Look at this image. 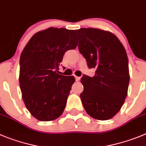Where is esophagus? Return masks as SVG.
Returning a JSON list of instances; mask_svg holds the SVG:
<instances>
[{
	"label": "esophagus",
	"instance_id": "obj_1",
	"mask_svg": "<svg viewBox=\"0 0 146 146\" xmlns=\"http://www.w3.org/2000/svg\"><path fill=\"white\" fill-rule=\"evenodd\" d=\"M75 80L77 82H78V81H80V77H77V76H75Z\"/></svg>",
	"mask_w": 146,
	"mask_h": 146
}]
</instances>
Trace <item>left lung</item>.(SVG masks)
Returning <instances> with one entry per match:
<instances>
[{
	"instance_id": "8db88e82",
	"label": "left lung",
	"mask_w": 146,
	"mask_h": 146,
	"mask_svg": "<svg viewBox=\"0 0 146 146\" xmlns=\"http://www.w3.org/2000/svg\"><path fill=\"white\" fill-rule=\"evenodd\" d=\"M79 51L90 69H96L93 77L83 74L84 90L80 94L84 109L93 118L108 120L117 114L124 104L129 82L126 50L113 33L94 28L76 30Z\"/></svg>"
}]
</instances>
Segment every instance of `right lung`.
<instances>
[{
	"label": "right lung",
	"mask_w": 146,
	"mask_h": 146,
	"mask_svg": "<svg viewBox=\"0 0 146 146\" xmlns=\"http://www.w3.org/2000/svg\"><path fill=\"white\" fill-rule=\"evenodd\" d=\"M77 46L74 30L50 27L35 34L20 56L19 85L27 109L40 121H52L66 107L74 76L58 74L64 53Z\"/></svg>",
	"instance_id": "1"
}]
</instances>
